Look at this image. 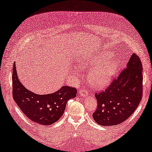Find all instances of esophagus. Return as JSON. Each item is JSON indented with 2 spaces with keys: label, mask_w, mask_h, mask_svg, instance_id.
Here are the masks:
<instances>
[{
  "label": "esophagus",
  "mask_w": 152,
  "mask_h": 152,
  "mask_svg": "<svg viewBox=\"0 0 152 152\" xmlns=\"http://www.w3.org/2000/svg\"><path fill=\"white\" fill-rule=\"evenodd\" d=\"M79 94L81 95V96L84 97H87L89 95L88 92L87 91V90L86 89H81L80 90H79Z\"/></svg>",
  "instance_id": "1"
}]
</instances>
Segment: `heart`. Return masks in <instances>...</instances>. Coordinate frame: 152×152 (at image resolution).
I'll use <instances>...</instances> for the list:
<instances>
[{
	"instance_id": "heart-1",
	"label": "heart",
	"mask_w": 152,
	"mask_h": 152,
	"mask_svg": "<svg viewBox=\"0 0 152 152\" xmlns=\"http://www.w3.org/2000/svg\"><path fill=\"white\" fill-rule=\"evenodd\" d=\"M112 57L110 52H103L97 57L82 61V67H93L88 73V81L92 86L102 87L112 79L118 67V61Z\"/></svg>"
}]
</instances>
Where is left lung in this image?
Segmentation results:
<instances>
[{"label": "left lung", "instance_id": "1", "mask_svg": "<svg viewBox=\"0 0 152 152\" xmlns=\"http://www.w3.org/2000/svg\"><path fill=\"white\" fill-rule=\"evenodd\" d=\"M143 67L139 57L132 54L126 69L104 91L95 94L97 102L93 118L102 126H113L126 121L142 97Z\"/></svg>", "mask_w": 152, "mask_h": 152}]
</instances>
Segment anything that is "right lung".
Instances as JSON below:
<instances>
[{
	"mask_svg": "<svg viewBox=\"0 0 152 152\" xmlns=\"http://www.w3.org/2000/svg\"><path fill=\"white\" fill-rule=\"evenodd\" d=\"M12 79L15 102L28 119L43 126L57 121L65 111L66 102L77 95L76 89L68 86H63L55 93L47 95H38L29 91L20 82L15 63Z\"/></svg>",
	"mask_w": 152,
	"mask_h": 152,
	"instance_id": "add662e5",
	"label": "right lung"
}]
</instances>
